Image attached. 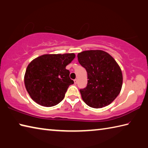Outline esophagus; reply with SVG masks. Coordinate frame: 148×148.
<instances>
[{
  "instance_id": "obj_1",
  "label": "esophagus",
  "mask_w": 148,
  "mask_h": 148,
  "mask_svg": "<svg viewBox=\"0 0 148 148\" xmlns=\"http://www.w3.org/2000/svg\"><path fill=\"white\" fill-rule=\"evenodd\" d=\"M74 84H76L77 82V79H75L74 80Z\"/></svg>"
}]
</instances>
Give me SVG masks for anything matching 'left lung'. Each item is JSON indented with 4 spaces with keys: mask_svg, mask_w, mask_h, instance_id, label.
<instances>
[{
    "mask_svg": "<svg viewBox=\"0 0 148 148\" xmlns=\"http://www.w3.org/2000/svg\"><path fill=\"white\" fill-rule=\"evenodd\" d=\"M79 63L86 69L87 84L79 90L87 105L100 108L112 103L121 91L123 75L118 64L102 50H89L77 54Z\"/></svg>",
    "mask_w": 148,
    "mask_h": 148,
    "instance_id": "left-lung-1",
    "label": "left lung"
}]
</instances>
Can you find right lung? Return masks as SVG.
Here are the masks:
<instances>
[{
    "label": "right lung",
    "instance_id": "add662e5",
    "mask_svg": "<svg viewBox=\"0 0 148 148\" xmlns=\"http://www.w3.org/2000/svg\"><path fill=\"white\" fill-rule=\"evenodd\" d=\"M74 58V53L46 54L30 62L24 82L27 92L34 102L51 107L62 101L69 86L74 84L66 66Z\"/></svg>",
    "mask_w": 148,
    "mask_h": 148
}]
</instances>
